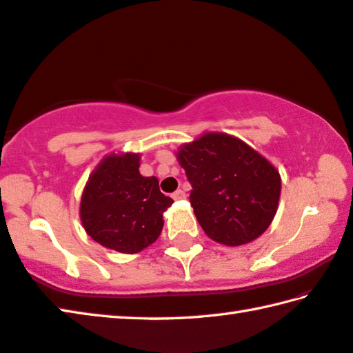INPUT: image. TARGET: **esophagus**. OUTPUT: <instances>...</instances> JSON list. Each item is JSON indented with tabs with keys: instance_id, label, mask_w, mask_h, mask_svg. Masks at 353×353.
Here are the masks:
<instances>
[{
	"instance_id": "esophagus-1",
	"label": "esophagus",
	"mask_w": 353,
	"mask_h": 353,
	"mask_svg": "<svg viewBox=\"0 0 353 353\" xmlns=\"http://www.w3.org/2000/svg\"><path fill=\"white\" fill-rule=\"evenodd\" d=\"M185 197H187V194H185V191H182V190H177L172 193V199H174V201H182V199H185Z\"/></svg>"
}]
</instances>
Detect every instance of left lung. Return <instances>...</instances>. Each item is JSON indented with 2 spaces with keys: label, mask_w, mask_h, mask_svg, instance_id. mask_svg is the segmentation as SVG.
I'll list each match as a JSON object with an SVG mask.
<instances>
[{
  "label": "left lung",
  "mask_w": 353,
  "mask_h": 353,
  "mask_svg": "<svg viewBox=\"0 0 353 353\" xmlns=\"http://www.w3.org/2000/svg\"><path fill=\"white\" fill-rule=\"evenodd\" d=\"M177 159L191 183V207L208 238L243 245L270 225L281 194L279 172L245 142L208 132L183 145Z\"/></svg>",
  "instance_id": "1"
}]
</instances>
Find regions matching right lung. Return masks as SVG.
<instances>
[{"label":"right lung","mask_w":353,"mask_h":353,"mask_svg":"<svg viewBox=\"0 0 353 353\" xmlns=\"http://www.w3.org/2000/svg\"><path fill=\"white\" fill-rule=\"evenodd\" d=\"M140 156L111 154L89 177L80 217L86 233L100 245L120 253H139L162 233L163 211L172 199L160 193L156 177L139 172Z\"/></svg>","instance_id":"add662e5"}]
</instances>
